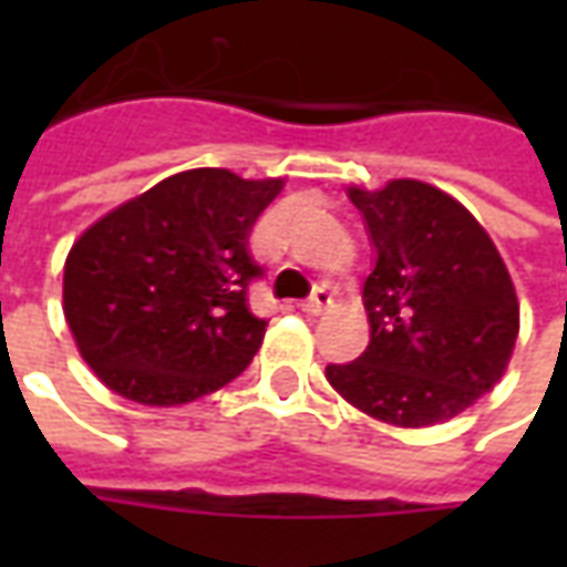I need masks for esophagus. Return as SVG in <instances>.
Segmentation results:
<instances>
[{
  "mask_svg": "<svg viewBox=\"0 0 567 567\" xmlns=\"http://www.w3.org/2000/svg\"><path fill=\"white\" fill-rule=\"evenodd\" d=\"M331 303H333L331 291H328V288H316V295L309 297L307 303H303V312H307V316H321V312H328V309H331Z\"/></svg>",
  "mask_w": 567,
  "mask_h": 567,
  "instance_id": "esophagus-1",
  "label": "esophagus"
}]
</instances>
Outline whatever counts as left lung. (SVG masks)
Returning <instances> with one entry per match:
<instances>
[{
    "mask_svg": "<svg viewBox=\"0 0 567 567\" xmlns=\"http://www.w3.org/2000/svg\"><path fill=\"white\" fill-rule=\"evenodd\" d=\"M349 199L377 246L370 343L358 361L328 364V382L385 425L450 422L507 373L519 333L511 272L483 224L427 182L352 185Z\"/></svg>",
    "mask_w": 567,
    "mask_h": 567,
    "instance_id": "8db88e82",
    "label": "left lung"
}]
</instances>
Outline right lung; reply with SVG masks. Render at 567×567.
Returning a JSON list of instances; mask_svg holds the SVG:
<instances>
[{"label":"right lung","mask_w":567,"mask_h":567,"mask_svg":"<svg viewBox=\"0 0 567 567\" xmlns=\"http://www.w3.org/2000/svg\"><path fill=\"white\" fill-rule=\"evenodd\" d=\"M285 178L185 169L105 212L72 243L63 316L105 389L145 406L218 392L251 364L267 321L248 309L258 215Z\"/></svg>","instance_id":"add662e5"}]
</instances>
